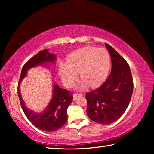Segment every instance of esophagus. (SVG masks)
Listing matches in <instances>:
<instances>
[{
  "mask_svg": "<svg viewBox=\"0 0 154 154\" xmlns=\"http://www.w3.org/2000/svg\"><path fill=\"white\" fill-rule=\"evenodd\" d=\"M83 93H75L73 94V99H76L78 97H81V96H83Z\"/></svg>",
  "mask_w": 154,
  "mask_h": 154,
  "instance_id": "1",
  "label": "esophagus"
}]
</instances>
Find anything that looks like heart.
<instances>
[{
  "mask_svg": "<svg viewBox=\"0 0 154 154\" xmlns=\"http://www.w3.org/2000/svg\"><path fill=\"white\" fill-rule=\"evenodd\" d=\"M110 65V55L105 49L85 47L71 53L67 58V64L61 63L59 73L63 83L71 86L77 77L83 79L81 87L100 85L105 79Z\"/></svg>",
  "mask_w": 154,
  "mask_h": 154,
  "instance_id": "heart-1",
  "label": "heart"
}]
</instances>
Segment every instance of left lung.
Here are the masks:
<instances>
[{
	"label": "left lung",
	"instance_id": "1",
	"mask_svg": "<svg viewBox=\"0 0 154 154\" xmlns=\"http://www.w3.org/2000/svg\"><path fill=\"white\" fill-rule=\"evenodd\" d=\"M112 69L104 83L86 93L87 114L91 120L102 124L115 122L129 105L133 92V79L129 65L110 45L106 44Z\"/></svg>",
	"mask_w": 154,
	"mask_h": 154
}]
</instances>
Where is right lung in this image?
I'll return each mask as SVG.
<instances>
[{"label":"right lung","mask_w":154,"mask_h":154,"mask_svg":"<svg viewBox=\"0 0 154 154\" xmlns=\"http://www.w3.org/2000/svg\"><path fill=\"white\" fill-rule=\"evenodd\" d=\"M55 60V55L49 54L47 50L39 51L24 65L18 84V94L20 103L25 115L34 126L45 132L55 131L66 123L67 120V110L73 100V93L55 85L53 97L48 106L42 113L35 114L29 110L25 106L20 93L19 87L29 69L48 62L54 61Z\"/></svg>","instance_id":"add662e5"}]
</instances>
